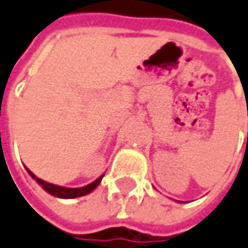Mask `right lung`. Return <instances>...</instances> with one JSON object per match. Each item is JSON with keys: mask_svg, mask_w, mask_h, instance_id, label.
Returning <instances> with one entry per match:
<instances>
[{"mask_svg": "<svg viewBox=\"0 0 248 248\" xmlns=\"http://www.w3.org/2000/svg\"><path fill=\"white\" fill-rule=\"evenodd\" d=\"M27 171H28V173L31 175L35 181L39 183L43 190H46L48 194L54 195V197H58V198H76V197H82V195L89 194L91 191H93V190L99 186V183L102 182L103 176H104V175H102V176H100V178H97L95 182L89 183V185L84 186V187L69 188V187H62V186H57V185H53V183H48V182L42 181V179H39V178H36V176H35V173H32L28 168H27Z\"/></svg>", "mask_w": 248, "mask_h": 248, "instance_id": "1", "label": "right lung"}]
</instances>
